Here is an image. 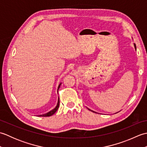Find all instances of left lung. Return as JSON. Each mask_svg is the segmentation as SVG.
Listing matches in <instances>:
<instances>
[{
  "label": "left lung",
  "mask_w": 147,
  "mask_h": 147,
  "mask_svg": "<svg viewBox=\"0 0 147 147\" xmlns=\"http://www.w3.org/2000/svg\"><path fill=\"white\" fill-rule=\"evenodd\" d=\"M134 47H135V50L136 51V45H135V43H134ZM88 110H90V111H92L93 112H94V111H92V110H90V109H88ZM96 113V112H95Z\"/></svg>",
  "instance_id": "1"
}]
</instances>
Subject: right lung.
<instances>
[{
    "instance_id": "obj_1",
    "label": "right lung",
    "mask_w": 147,
    "mask_h": 147,
    "mask_svg": "<svg viewBox=\"0 0 147 147\" xmlns=\"http://www.w3.org/2000/svg\"><path fill=\"white\" fill-rule=\"evenodd\" d=\"M61 83L59 84V86H58V89H57V92H58V90H59V88H60V86H61ZM59 98H58V102H57V105H56V107L54 109H52V111H49V112H47V113H46V114H42V115H39L38 116H40V117H49V116H51V115H52L53 114H55V112L57 111V110H58V109H59Z\"/></svg>"
}]
</instances>
